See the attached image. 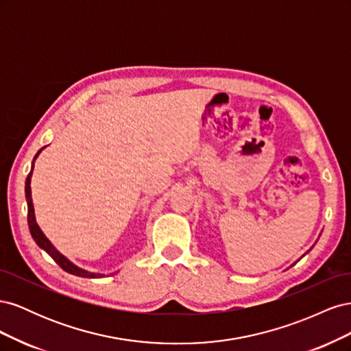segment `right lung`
<instances>
[{
  "mask_svg": "<svg viewBox=\"0 0 351 351\" xmlns=\"http://www.w3.org/2000/svg\"><path fill=\"white\" fill-rule=\"evenodd\" d=\"M44 149V147H42ZM42 149L38 151V154L35 155L34 161H32V168H30V173L26 178V183H25V195H26V202H27V226H29V231L32 237H34L35 243L40 249H44L49 256L57 262V265L64 269L66 272L71 274V275H77V277H83V278H101L105 277L104 274H97V272H89L86 269H82L79 268L77 265H74L71 261H69L64 254H61L54 246H52V243L47 239V236L42 232V230L39 228L36 218H35V209H34V204H32V190H30V180H32V173H34V164L36 161L38 155L42 152Z\"/></svg>",
  "mask_w": 351,
  "mask_h": 351,
  "instance_id": "1",
  "label": "right lung"
}]
</instances>
